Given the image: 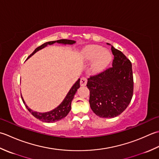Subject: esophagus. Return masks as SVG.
<instances>
[{
	"label": "esophagus",
	"mask_w": 159,
	"mask_h": 159,
	"mask_svg": "<svg viewBox=\"0 0 159 159\" xmlns=\"http://www.w3.org/2000/svg\"><path fill=\"white\" fill-rule=\"evenodd\" d=\"M86 83H87V78L85 77H83L81 78L80 80V85L82 86H84L86 85Z\"/></svg>",
	"instance_id": "esophagus-1"
}]
</instances>
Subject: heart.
Segmentation results:
<instances>
[{
  "label": "heart",
  "instance_id": "b5f03b06",
  "mask_svg": "<svg viewBox=\"0 0 159 159\" xmlns=\"http://www.w3.org/2000/svg\"><path fill=\"white\" fill-rule=\"evenodd\" d=\"M102 47L97 45H90L86 47L84 49V56L88 60H93L95 59L94 62L93 68L96 71H100L105 67L111 61L112 56L108 51L104 50Z\"/></svg>",
  "mask_w": 159,
  "mask_h": 159
}]
</instances>
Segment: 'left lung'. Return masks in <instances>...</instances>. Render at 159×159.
Segmentation results:
<instances>
[{
    "mask_svg": "<svg viewBox=\"0 0 159 159\" xmlns=\"http://www.w3.org/2000/svg\"><path fill=\"white\" fill-rule=\"evenodd\" d=\"M114 56L112 66L90 75L86 86L90 90L89 103L92 111L102 118L121 115L130 103L134 81L132 63L127 57L111 46Z\"/></svg>",
    "mask_w": 159,
    "mask_h": 159,
    "instance_id": "8db88e82",
    "label": "left lung"
}]
</instances>
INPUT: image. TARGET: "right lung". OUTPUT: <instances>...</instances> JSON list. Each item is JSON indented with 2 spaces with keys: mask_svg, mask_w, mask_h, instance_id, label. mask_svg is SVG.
<instances>
[{
  "mask_svg": "<svg viewBox=\"0 0 159 159\" xmlns=\"http://www.w3.org/2000/svg\"><path fill=\"white\" fill-rule=\"evenodd\" d=\"M62 43L64 44H72L73 43H75V42L73 40H66V39H61V40H56V41L47 42V43H45L43 44L40 45V46H39L38 47L35 48L34 52L27 57V59L29 57H30L31 56H33V55L35 53H36L38 51L40 50V49H42V48H43L44 47H46L47 44H53V43ZM80 79L77 80L75 82V84L73 86L72 88L70 89L69 92L68 93L67 95L66 96L65 99H64V101L61 103V104L58 107H57L56 108L53 110V111L48 112H45V113H40V112L33 111L31 109L28 108V106L27 105H25L26 108H27L29 112H30L32 115L35 116L36 119H39V120H40L43 122L53 123V122L60 121L61 119L65 117V116L68 114H69V112H70V109H71V106H70L71 102H72V100L73 99L74 96H75V94L77 92V89H78L80 86ZM22 100L25 104V103L24 102L23 99H22Z\"/></svg>",
  "mask_w": 159,
  "mask_h": 159,
  "instance_id": "obj_1",
  "label": "right lung"
}]
</instances>
